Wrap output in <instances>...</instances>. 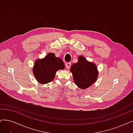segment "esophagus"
Listing matches in <instances>:
<instances>
[{
	"label": "esophagus",
	"instance_id": "esophagus-1",
	"mask_svg": "<svg viewBox=\"0 0 133 133\" xmlns=\"http://www.w3.org/2000/svg\"><path fill=\"white\" fill-rule=\"evenodd\" d=\"M65 68L68 69H69L70 67L71 66V63H65Z\"/></svg>",
	"mask_w": 133,
	"mask_h": 133
}]
</instances>
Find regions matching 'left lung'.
<instances>
[{"label":"left lung","instance_id":"obj_1","mask_svg":"<svg viewBox=\"0 0 133 133\" xmlns=\"http://www.w3.org/2000/svg\"><path fill=\"white\" fill-rule=\"evenodd\" d=\"M70 71L74 82L81 89H86L92 85L98 75L96 65L88 62L82 56L79 57L77 63L71 66Z\"/></svg>","mask_w":133,"mask_h":133}]
</instances>
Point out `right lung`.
<instances>
[{
    "label": "right lung",
    "mask_w": 133,
    "mask_h": 133,
    "mask_svg": "<svg viewBox=\"0 0 133 133\" xmlns=\"http://www.w3.org/2000/svg\"><path fill=\"white\" fill-rule=\"evenodd\" d=\"M64 66L61 58L56 57L54 54L50 53L44 59L36 61L33 71L38 81L45 84L52 81L57 70L63 69Z\"/></svg>",
    "instance_id": "1"
}]
</instances>
